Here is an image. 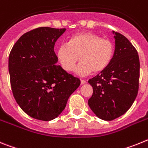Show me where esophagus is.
I'll list each match as a JSON object with an SVG mask.
<instances>
[{
  "label": "esophagus",
  "instance_id": "1",
  "mask_svg": "<svg viewBox=\"0 0 148 148\" xmlns=\"http://www.w3.org/2000/svg\"><path fill=\"white\" fill-rule=\"evenodd\" d=\"M80 83H81V85H83L85 83H86V81L85 79H80Z\"/></svg>",
  "mask_w": 148,
  "mask_h": 148
}]
</instances>
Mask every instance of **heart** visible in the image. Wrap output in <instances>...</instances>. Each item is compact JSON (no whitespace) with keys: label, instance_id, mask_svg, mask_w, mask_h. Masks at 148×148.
Listing matches in <instances>:
<instances>
[{"label":"heart","instance_id":"obj_1","mask_svg":"<svg viewBox=\"0 0 148 148\" xmlns=\"http://www.w3.org/2000/svg\"><path fill=\"white\" fill-rule=\"evenodd\" d=\"M114 53L115 45L111 40L96 33L85 32L74 34L69 38L68 45H61L56 51V57L66 71H74L79 57L80 62L75 72L87 76L92 72L103 71L111 63Z\"/></svg>","mask_w":148,"mask_h":148}]
</instances>
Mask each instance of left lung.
<instances>
[{
	"label": "left lung",
	"instance_id": "obj_1",
	"mask_svg": "<svg viewBox=\"0 0 148 148\" xmlns=\"http://www.w3.org/2000/svg\"><path fill=\"white\" fill-rule=\"evenodd\" d=\"M115 34V48L110 65L88 83L93 94L88 104L96 116L112 121L129 110L138 94L140 62L138 52L124 36Z\"/></svg>",
	"mask_w": 148,
	"mask_h": 148
}]
</instances>
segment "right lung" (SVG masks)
<instances>
[{
  "label": "right lung",
  "instance_id": "add662e5",
  "mask_svg": "<svg viewBox=\"0 0 148 148\" xmlns=\"http://www.w3.org/2000/svg\"><path fill=\"white\" fill-rule=\"evenodd\" d=\"M65 28L42 27L24 33L9 56L12 94L21 110L41 121H51L62 113L80 80L60 65L54 45Z\"/></svg>",
  "mask_w": 148,
  "mask_h": 148
}]
</instances>
